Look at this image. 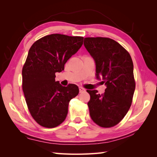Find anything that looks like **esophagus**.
<instances>
[{
    "label": "esophagus",
    "mask_w": 157,
    "mask_h": 157,
    "mask_svg": "<svg viewBox=\"0 0 157 157\" xmlns=\"http://www.w3.org/2000/svg\"><path fill=\"white\" fill-rule=\"evenodd\" d=\"M79 93H82L85 91V89L84 88H82V87H79Z\"/></svg>",
    "instance_id": "esophagus-1"
}]
</instances>
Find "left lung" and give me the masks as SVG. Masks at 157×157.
<instances>
[{
    "label": "left lung",
    "instance_id": "left-lung-1",
    "mask_svg": "<svg viewBox=\"0 0 157 157\" xmlns=\"http://www.w3.org/2000/svg\"><path fill=\"white\" fill-rule=\"evenodd\" d=\"M84 47L95 63V76L107 88L104 94L87 90L91 118L102 127L120 123L131 107L135 91L134 65L129 52L118 42L106 37H86Z\"/></svg>",
    "mask_w": 157,
    "mask_h": 157
}]
</instances>
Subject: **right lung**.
<instances>
[{
  "label": "right lung",
  "instance_id": "obj_1",
  "mask_svg": "<svg viewBox=\"0 0 157 157\" xmlns=\"http://www.w3.org/2000/svg\"><path fill=\"white\" fill-rule=\"evenodd\" d=\"M82 36L52 34L34 42L22 70L23 91L28 109L37 123L53 128L63 123L70 100L79 94L78 86H63L55 81V73L83 44Z\"/></svg>",
  "mask_w": 157,
  "mask_h": 157
}]
</instances>
